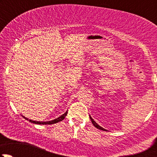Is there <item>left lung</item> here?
Returning <instances> with one entry per match:
<instances>
[{
	"label": "left lung",
	"instance_id": "obj_1",
	"mask_svg": "<svg viewBox=\"0 0 157 157\" xmlns=\"http://www.w3.org/2000/svg\"><path fill=\"white\" fill-rule=\"evenodd\" d=\"M90 120H91V121H92V123H93V125H94L95 127H96V128H98V129L102 130V131H105V129H104L103 128H102V127H101V126H99V124H98L97 123H96V121H95L94 120H93V118H91V116H90Z\"/></svg>",
	"mask_w": 157,
	"mask_h": 157
}]
</instances>
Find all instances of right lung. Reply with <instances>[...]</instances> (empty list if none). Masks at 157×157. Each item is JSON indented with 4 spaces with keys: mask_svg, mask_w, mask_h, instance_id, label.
I'll list each match as a JSON object with an SVG mask.
<instances>
[{
    "mask_svg": "<svg viewBox=\"0 0 157 157\" xmlns=\"http://www.w3.org/2000/svg\"><path fill=\"white\" fill-rule=\"evenodd\" d=\"M67 111L65 112L64 114H63L62 115H61L60 117H58V118H55V119L54 120H52V121H33V120L31 119H28V118H26V117L23 116V118H25V119L28 120V121H29L31 123H33V124H55V123H58L59 122V121H61L62 120H64V118H65V117L67 116Z\"/></svg>",
    "mask_w": 157,
    "mask_h": 157,
    "instance_id": "obj_1",
    "label": "right lung"
}]
</instances>
